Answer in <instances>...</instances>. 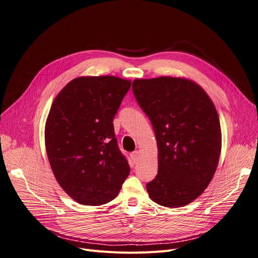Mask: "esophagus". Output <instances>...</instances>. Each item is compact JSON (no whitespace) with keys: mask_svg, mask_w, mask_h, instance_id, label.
Here are the masks:
<instances>
[{"mask_svg":"<svg viewBox=\"0 0 258 258\" xmlns=\"http://www.w3.org/2000/svg\"><path fill=\"white\" fill-rule=\"evenodd\" d=\"M131 159H132V161H133V163L136 164L137 162H138V160H139V152H138V151L133 152V153L131 154Z\"/></svg>","mask_w":258,"mask_h":258,"instance_id":"obj_1","label":"esophagus"}]
</instances>
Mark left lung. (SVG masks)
<instances>
[{
    "label": "left lung",
    "instance_id": "left-lung-1",
    "mask_svg": "<svg viewBox=\"0 0 258 258\" xmlns=\"http://www.w3.org/2000/svg\"><path fill=\"white\" fill-rule=\"evenodd\" d=\"M133 92L158 145V174L146 184L148 196L161 206H185L203 194L218 167L222 132L215 106L185 78L135 79Z\"/></svg>",
    "mask_w": 258,
    "mask_h": 258
}]
</instances>
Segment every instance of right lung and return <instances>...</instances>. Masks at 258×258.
Returning <instances> with one entry per match:
<instances>
[{
  "label": "right lung",
  "instance_id": "right-lung-1",
  "mask_svg": "<svg viewBox=\"0 0 258 258\" xmlns=\"http://www.w3.org/2000/svg\"><path fill=\"white\" fill-rule=\"evenodd\" d=\"M131 84L115 76L77 77L51 105L45 126L48 159L60 187L81 205L111 202L128 177L113 119Z\"/></svg>",
  "mask_w": 258,
  "mask_h": 258
}]
</instances>
